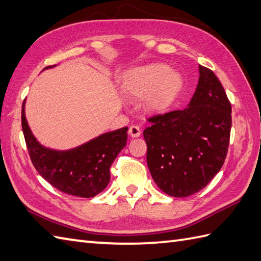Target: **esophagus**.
I'll use <instances>...</instances> for the list:
<instances>
[{
  "instance_id": "1",
  "label": "esophagus",
  "mask_w": 261,
  "mask_h": 261,
  "mask_svg": "<svg viewBox=\"0 0 261 261\" xmlns=\"http://www.w3.org/2000/svg\"><path fill=\"white\" fill-rule=\"evenodd\" d=\"M129 135L132 138H138L141 135V131H140V127L138 125H131L129 127Z\"/></svg>"
}]
</instances>
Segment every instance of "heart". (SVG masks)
<instances>
[{
  "label": "heart",
  "mask_w": 261,
  "mask_h": 261,
  "mask_svg": "<svg viewBox=\"0 0 261 261\" xmlns=\"http://www.w3.org/2000/svg\"><path fill=\"white\" fill-rule=\"evenodd\" d=\"M182 85L181 76L165 64H151L131 70L122 92L132 102L141 101L149 112H158L174 101Z\"/></svg>",
  "instance_id": "obj_1"
}]
</instances>
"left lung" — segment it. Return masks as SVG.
I'll return each instance as SVG.
<instances>
[{
  "label": "left lung",
  "mask_w": 261,
  "mask_h": 261,
  "mask_svg": "<svg viewBox=\"0 0 261 261\" xmlns=\"http://www.w3.org/2000/svg\"><path fill=\"white\" fill-rule=\"evenodd\" d=\"M148 122L143 131L148 168L167 195H193L222 168L230 142L231 103L210 68L199 66L188 108L153 115Z\"/></svg>",
  "instance_id": "1"
}]
</instances>
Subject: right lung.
<instances>
[{
	"instance_id": "1",
	"label": "right lung",
	"mask_w": 261,
	"mask_h": 261,
	"mask_svg": "<svg viewBox=\"0 0 261 261\" xmlns=\"http://www.w3.org/2000/svg\"><path fill=\"white\" fill-rule=\"evenodd\" d=\"M49 67L51 66L46 68ZM21 123L30 159L38 173L58 191L80 197H93L108 186L111 166L127 139L125 126L70 150H51L33 137L24 116V101Z\"/></svg>"
}]
</instances>
